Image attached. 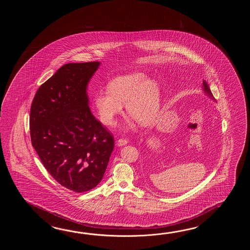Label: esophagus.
Wrapping results in <instances>:
<instances>
[{
  "label": "esophagus",
  "mask_w": 250,
  "mask_h": 250,
  "mask_svg": "<svg viewBox=\"0 0 250 250\" xmlns=\"http://www.w3.org/2000/svg\"><path fill=\"white\" fill-rule=\"evenodd\" d=\"M127 143H128V140L127 138H120L117 141V145L119 146H123L127 145Z\"/></svg>",
  "instance_id": "1"
}]
</instances>
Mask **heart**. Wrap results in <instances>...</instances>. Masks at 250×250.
I'll use <instances>...</instances> for the list:
<instances>
[{"label":"heart","instance_id":"obj_1","mask_svg":"<svg viewBox=\"0 0 250 250\" xmlns=\"http://www.w3.org/2000/svg\"><path fill=\"white\" fill-rule=\"evenodd\" d=\"M161 91L154 80L142 72H132L114 78L108 91H100L94 98L101 122L108 126L116 123V118L126 105L128 116L142 126H148L157 116Z\"/></svg>","mask_w":250,"mask_h":250}]
</instances>
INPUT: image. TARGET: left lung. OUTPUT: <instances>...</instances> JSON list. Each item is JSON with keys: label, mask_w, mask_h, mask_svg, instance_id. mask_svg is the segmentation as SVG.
Instances as JSON below:
<instances>
[{"label": "left lung", "mask_w": 250, "mask_h": 250, "mask_svg": "<svg viewBox=\"0 0 250 250\" xmlns=\"http://www.w3.org/2000/svg\"><path fill=\"white\" fill-rule=\"evenodd\" d=\"M203 87H204L205 93H206L208 96L213 98V97H212V93H211V91H210V88H209V86H208V83H207L206 81H203Z\"/></svg>", "instance_id": "1"}]
</instances>
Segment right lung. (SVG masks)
Listing matches in <instances>:
<instances>
[{
    "mask_svg": "<svg viewBox=\"0 0 250 250\" xmlns=\"http://www.w3.org/2000/svg\"><path fill=\"white\" fill-rule=\"evenodd\" d=\"M99 65L65 64L40 85L30 109L33 147L50 175L77 193L98 185L114 147L88 106L87 84Z\"/></svg>",
    "mask_w": 250,
    "mask_h": 250,
    "instance_id": "1",
    "label": "right lung"
}]
</instances>
